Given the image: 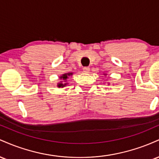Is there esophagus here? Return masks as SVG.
<instances>
[{"label": "esophagus", "instance_id": "1", "mask_svg": "<svg viewBox=\"0 0 159 159\" xmlns=\"http://www.w3.org/2000/svg\"><path fill=\"white\" fill-rule=\"evenodd\" d=\"M83 72H84V73H89V72H90V68H89V67H84Z\"/></svg>", "mask_w": 159, "mask_h": 159}]
</instances>
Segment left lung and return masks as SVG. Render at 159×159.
I'll return each instance as SVG.
<instances>
[{
    "mask_svg": "<svg viewBox=\"0 0 159 159\" xmlns=\"http://www.w3.org/2000/svg\"><path fill=\"white\" fill-rule=\"evenodd\" d=\"M105 75H107V74H104ZM108 84H110V83H108Z\"/></svg>",
    "mask_w": 159,
    "mask_h": 159,
    "instance_id": "1",
    "label": "left lung"
}]
</instances>
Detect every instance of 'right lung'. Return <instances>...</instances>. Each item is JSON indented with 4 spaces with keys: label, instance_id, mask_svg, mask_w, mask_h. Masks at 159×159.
I'll return each instance as SVG.
<instances>
[{
    "label": "right lung",
    "instance_id": "right-lung-1",
    "mask_svg": "<svg viewBox=\"0 0 159 159\" xmlns=\"http://www.w3.org/2000/svg\"><path fill=\"white\" fill-rule=\"evenodd\" d=\"M72 75H73L72 72H68V73H65V74L62 75L60 76V78H59L60 80H61V81L57 84V86L59 88H61H61H63V87H66V86L68 84V83H65V82L66 81V80L69 78V76ZM63 82H64L65 83H63Z\"/></svg>",
    "mask_w": 159,
    "mask_h": 159
}]
</instances>
